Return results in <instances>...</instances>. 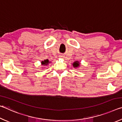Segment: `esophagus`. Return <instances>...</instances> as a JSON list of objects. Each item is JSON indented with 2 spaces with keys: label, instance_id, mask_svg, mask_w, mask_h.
<instances>
[{
  "label": "esophagus",
  "instance_id": "34e87169",
  "mask_svg": "<svg viewBox=\"0 0 122 122\" xmlns=\"http://www.w3.org/2000/svg\"><path fill=\"white\" fill-rule=\"evenodd\" d=\"M59 57H63V55H59Z\"/></svg>",
  "mask_w": 122,
  "mask_h": 122
}]
</instances>
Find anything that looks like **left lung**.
Masks as SVG:
<instances>
[{"mask_svg":"<svg viewBox=\"0 0 122 122\" xmlns=\"http://www.w3.org/2000/svg\"><path fill=\"white\" fill-rule=\"evenodd\" d=\"M72 65L73 66V67L74 68H78L80 66V62L78 61H75L72 63Z\"/></svg>","mask_w":122,"mask_h":122,"instance_id":"1","label":"left lung"}]
</instances>
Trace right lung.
<instances>
[{
    "label": "right lung",
    "mask_w": 122,
    "mask_h": 122,
    "mask_svg": "<svg viewBox=\"0 0 122 122\" xmlns=\"http://www.w3.org/2000/svg\"><path fill=\"white\" fill-rule=\"evenodd\" d=\"M51 62L49 61V60L48 59L45 60L44 61H41V65L42 66H47L48 65H49V63H50Z\"/></svg>",
    "instance_id": "add662e5"
}]
</instances>
